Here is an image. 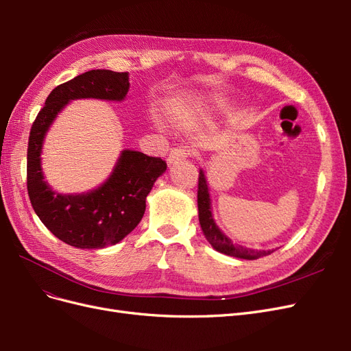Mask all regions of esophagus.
Instances as JSON below:
<instances>
[{
    "label": "esophagus",
    "mask_w": 351,
    "mask_h": 351,
    "mask_svg": "<svg viewBox=\"0 0 351 351\" xmlns=\"http://www.w3.org/2000/svg\"><path fill=\"white\" fill-rule=\"evenodd\" d=\"M190 156V151L186 149V147L183 146H178V147H174V149L169 152L168 155V164H174L177 161H182V159H186Z\"/></svg>",
    "instance_id": "34e87169"
}]
</instances>
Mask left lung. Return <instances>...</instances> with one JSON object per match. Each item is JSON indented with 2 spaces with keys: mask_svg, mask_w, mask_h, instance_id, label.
I'll list each match as a JSON object with an SVG mask.
<instances>
[{
  "mask_svg": "<svg viewBox=\"0 0 351 351\" xmlns=\"http://www.w3.org/2000/svg\"><path fill=\"white\" fill-rule=\"evenodd\" d=\"M197 208H199V222L202 231L206 237V240L210 243V246L215 250L228 254V256H234L240 259H258L268 256L274 250H253L239 246V244L232 243L227 236L222 234L219 228L215 226L214 218L210 214V199L208 193V184L204 173H199L197 180Z\"/></svg>",
  "mask_w": 351,
  "mask_h": 351,
  "instance_id": "left-lung-1",
  "label": "left lung"
}]
</instances>
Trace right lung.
<instances>
[{"instance_id":"1","label":"right lung","mask_w":351,"mask_h":351,"mask_svg":"<svg viewBox=\"0 0 351 351\" xmlns=\"http://www.w3.org/2000/svg\"><path fill=\"white\" fill-rule=\"evenodd\" d=\"M129 86L125 71H86L52 89L32 124L27 145L30 204L52 234L77 249L112 246L133 231L145 214L146 196L167 169V162L158 156L124 151L107 183L86 195L62 196L52 192L44 182L40 171L42 142L49 124L70 99L121 101Z\"/></svg>"}]
</instances>
